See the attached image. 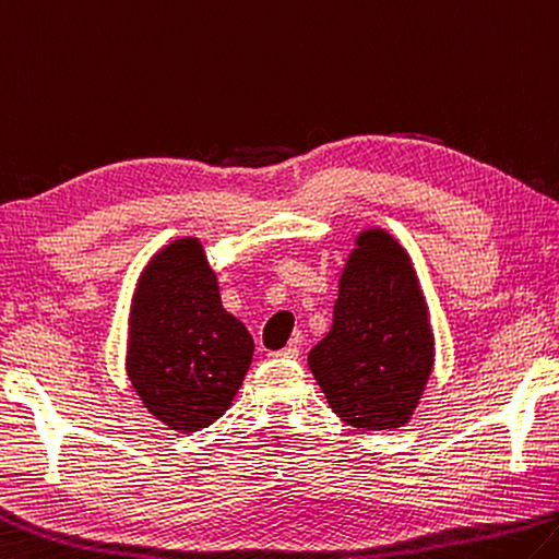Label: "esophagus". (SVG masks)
<instances>
[{"label": "esophagus", "mask_w": 559, "mask_h": 559, "mask_svg": "<svg viewBox=\"0 0 559 559\" xmlns=\"http://www.w3.org/2000/svg\"><path fill=\"white\" fill-rule=\"evenodd\" d=\"M298 354H300L298 344H288V347H283V349H278V352H273L271 357H276V359H298Z\"/></svg>", "instance_id": "esophagus-1"}]
</instances>
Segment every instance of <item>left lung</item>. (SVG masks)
<instances>
[{
    "instance_id": "1",
    "label": "left lung",
    "mask_w": 559,
    "mask_h": 559,
    "mask_svg": "<svg viewBox=\"0 0 559 559\" xmlns=\"http://www.w3.org/2000/svg\"><path fill=\"white\" fill-rule=\"evenodd\" d=\"M435 342L405 249L367 229L347 259L332 328L308 354L330 408L361 430L411 420L432 371Z\"/></svg>"
}]
</instances>
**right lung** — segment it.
I'll return each instance as SVG.
<instances>
[{
    "label": "right lung",
    "mask_w": 559,
    "mask_h": 559,
    "mask_svg": "<svg viewBox=\"0 0 559 559\" xmlns=\"http://www.w3.org/2000/svg\"><path fill=\"white\" fill-rule=\"evenodd\" d=\"M253 340L222 308L217 276L198 239L160 249L136 283L127 373L148 413L170 430L215 423L245 381Z\"/></svg>",
    "instance_id": "obj_1"
}]
</instances>
